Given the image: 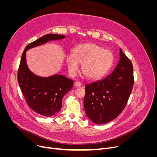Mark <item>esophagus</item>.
I'll list each match as a JSON object with an SVG mask.
<instances>
[{
    "label": "esophagus",
    "mask_w": 157,
    "mask_h": 157,
    "mask_svg": "<svg viewBox=\"0 0 157 157\" xmlns=\"http://www.w3.org/2000/svg\"><path fill=\"white\" fill-rule=\"evenodd\" d=\"M74 86H75L76 87H79L81 86V83L79 81H76L74 83Z\"/></svg>",
    "instance_id": "obj_1"
}]
</instances>
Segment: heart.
Masks as SVG:
<instances>
[{
  "instance_id": "heart-1",
  "label": "heart",
  "mask_w": 157,
  "mask_h": 157,
  "mask_svg": "<svg viewBox=\"0 0 157 157\" xmlns=\"http://www.w3.org/2000/svg\"><path fill=\"white\" fill-rule=\"evenodd\" d=\"M114 56L111 52L94 43L82 44L74 49L72 55L66 57V64L71 75H74L81 65L84 75L90 79L102 77L111 68Z\"/></svg>"
}]
</instances>
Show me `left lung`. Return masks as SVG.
<instances>
[{
    "label": "left lung",
    "instance_id": "1",
    "mask_svg": "<svg viewBox=\"0 0 157 157\" xmlns=\"http://www.w3.org/2000/svg\"><path fill=\"white\" fill-rule=\"evenodd\" d=\"M134 82L132 63L120 48V60L112 73L85 86L87 117L98 125L116 118L127 105Z\"/></svg>",
    "mask_w": 157,
    "mask_h": 157
}]
</instances>
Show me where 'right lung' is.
Segmentation results:
<instances>
[{"instance_id": "obj_1", "label": "right lung", "mask_w": 157, "mask_h": 157, "mask_svg": "<svg viewBox=\"0 0 157 157\" xmlns=\"http://www.w3.org/2000/svg\"><path fill=\"white\" fill-rule=\"evenodd\" d=\"M65 37L59 34H46L28 44L21 56L18 72L19 86L30 108L44 117H52L60 110L62 98L71 90L74 81L57 74L48 77L36 75L28 67L26 52L30 48Z\"/></svg>"}]
</instances>
